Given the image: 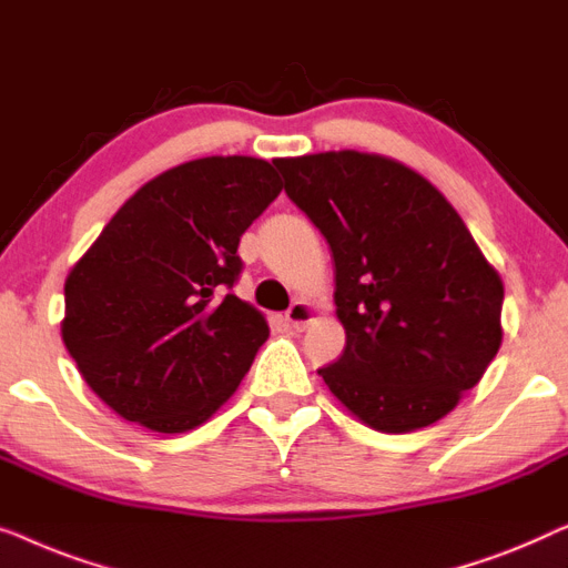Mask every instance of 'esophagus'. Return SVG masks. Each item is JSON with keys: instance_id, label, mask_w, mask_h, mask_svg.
<instances>
[{"instance_id": "obj_1", "label": "esophagus", "mask_w": 568, "mask_h": 568, "mask_svg": "<svg viewBox=\"0 0 568 568\" xmlns=\"http://www.w3.org/2000/svg\"><path fill=\"white\" fill-rule=\"evenodd\" d=\"M285 322L295 332L306 329V326L314 322V308H311L306 301H295V303H291V308L285 311Z\"/></svg>"}]
</instances>
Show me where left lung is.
Listing matches in <instances>:
<instances>
[{
    "instance_id": "1",
    "label": "left lung",
    "mask_w": 568,
    "mask_h": 568,
    "mask_svg": "<svg viewBox=\"0 0 568 568\" xmlns=\"http://www.w3.org/2000/svg\"><path fill=\"white\" fill-rule=\"evenodd\" d=\"M275 166L334 260L347 342L318 375L381 433L445 417L501 345L505 287L466 223L394 159L326 151Z\"/></svg>"
}]
</instances>
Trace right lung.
<instances>
[{"label": "right lung", "instance_id": "obj_1", "mask_svg": "<svg viewBox=\"0 0 568 568\" xmlns=\"http://www.w3.org/2000/svg\"><path fill=\"white\" fill-rule=\"evenodd\" d=\"M281 190L265 159L180 164L146 182L71 270L63 345L123 419L187 433L242 383L270 329L234 295L239 239Z\"/></svg>", "mask_w": 568, "mask_h": 568}]
</instances>
